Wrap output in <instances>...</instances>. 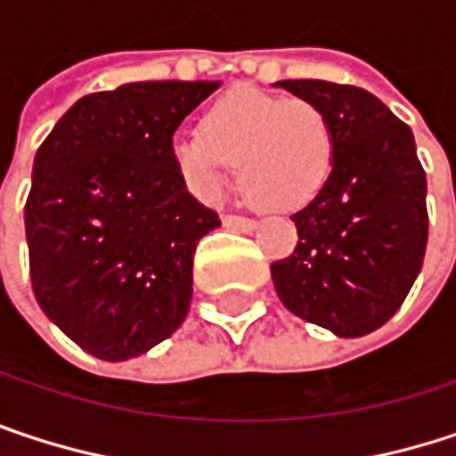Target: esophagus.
<instances>
[{
	"label": "esophagus",
	"instance_id": "obj_1",
	"mask_svg": "<svg viewBox=\"0 0 456 456\" xmlns=\"http://www.w3.org/2000/svg\"><path fill=\"white\" fill-rule=\"evenodd\" d=\"M256 224H258V222H256V219H250V216H234V214L224 216V227L237 229V232H253Z\"/></svg>",
	"mask_w": 456,
	"mask_h": 456
}]
</instances>
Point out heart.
I'll return each instance as SVG.
<instances>
[{
  "label": "heart",
  "mask_w": 456,
  "mask_h": 456,
  "mask_svg": "<svg viewBox=\"0 0 456 456\" xmlns=\"http://www.w3.org/2000/svg\"><path fill=\"white\" fill-rule=\"evenodd\" d=\"M171 155L187 187L203 200L222 195L229 166H237L240 184L253 200L296 211L324 187L335 137L317 105L234 86L208 105L200 132L174 142Z\"/></svg>",
  "instance_id": "obj_1"
}]
</instances>
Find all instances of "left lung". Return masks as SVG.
Here are the masks:
<instances>
[{"label": "left lung", "instance_id": "obj_1", "mask_svg": "<svg viewBox=\"0 0 456 456\" xmlns=\"http://www.w3.org/2000/svg\"><path fill=\"white\" fill-rule=\"evenodd\" d=\"M324 110L332 171L290 219L296 250L272 264L280 301L340 338H359L399 312L428 245L425 171L411 129L375 94L319 78L280 81Z\"/></svg>", "mask_w": 456, "mask_h": 456}]
</instances>
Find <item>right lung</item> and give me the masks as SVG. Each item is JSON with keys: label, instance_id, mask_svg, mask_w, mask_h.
Segmentation results:
<instances>
[{"label": "right lung", "instance_id": "obj_1", "mask_svg": "<svg viewBox=\"0 0 456 456\" xmlns=\"http://www.w3.org/2000/svg\"><path fill=\"white\" fill-rule=\"evenodd\" d=\"M219 81H139L81 97L34 158L31 288L86 354L124 362L187 317L192 258L219 214L174 163L179 124Z\"/></svg>", "mask_w": 456, "mask_h": 456}]
</instances>
